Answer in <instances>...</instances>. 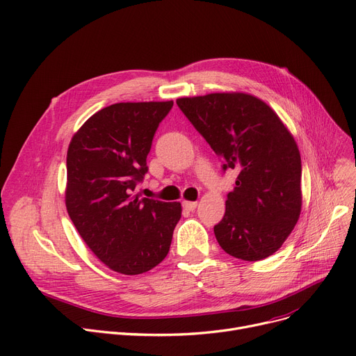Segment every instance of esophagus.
Returning <instances> with one entry per match:
<instances>
[{
	"label": "esophagus",
	"mask_w": 356,
	"mask_h": 356,
	"mask_svg": "<svg viewBox=\"0 0 356 356\" xmlns=\"http://www.w3.org/2000/svg\"><path fill=\"white\" fill-rule=\"evenodd\" d=\"M182 205H184V208H185L186 211H194L195 208H197V205H198V202L197 201H184Z\"/></svg>",
	"instance_id": "34e87169"
}]
</instances>
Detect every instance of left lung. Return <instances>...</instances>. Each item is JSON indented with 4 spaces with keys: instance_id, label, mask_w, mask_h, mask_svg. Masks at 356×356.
I'll use <instances>...</instances> for the list:
<instances>
[{
    "instance_id": "left-lung-1",
    "label": "left lung",
    "mask_w": 356,
    "mask_h": 356,
    "mask_svg": "<svg viewBox=\"0 0 356 356\" xmlns=\"http://www.w3.org/2000/svg\"><path fill=\"white\" fill-rule=\"evenodd\" d=\"M178 108L222 161L238 172L214 225L224 252L263 260L282 247L302 210L298 145L268 104L245 93L181 97Z\"/></svg>"
}]
</instances>
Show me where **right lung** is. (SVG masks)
Returning <instances> with one entry per match:
<instances>
[{
    "instance_id": "obj_1",
    "label": "right lung",
    "mask_w": 356,
    "mask_h": 356,
    "mask_svg": "<svg viewBox=\"0 0 356 356\" xmlns=\"http://www.w3.org/2000/svg\"><path fill=\"white\" fill-rule=\"evenodd\" d=\"M174 102L115 103L90 116L67 151L66 208L95 256L122 275H140L170 252L179 202L134 195L148 172L154 135Z\"/></svg>"
}]
</instances>
